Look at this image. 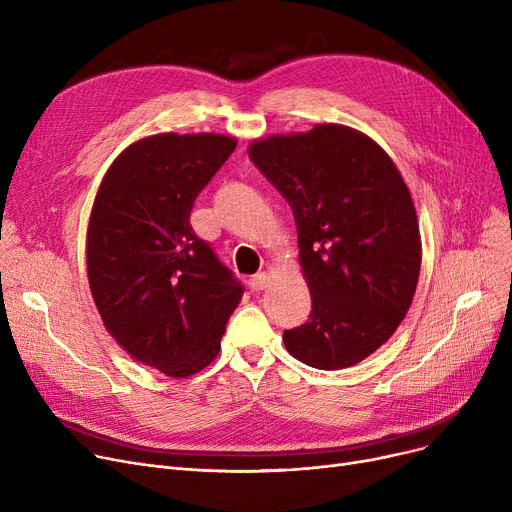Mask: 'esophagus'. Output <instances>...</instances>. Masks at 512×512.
Segmentation results:
<instances>
[{"mask_svg":"<svg viewBox=\"0 0 512 512\" xmlns=\"http://www.w3.org/2000/svg\"><path fill=\"white\" fill-rule=\"evenodd\" d=\"M267 284H270V278H267L265 272H259V274H255V276L249 280V286H251V290H255V292L267 288Z\"/></svg>","mask_w":512,"mask_h":512,"instance_id":"esophagus-1","label":"esophagus"}]
</instances>
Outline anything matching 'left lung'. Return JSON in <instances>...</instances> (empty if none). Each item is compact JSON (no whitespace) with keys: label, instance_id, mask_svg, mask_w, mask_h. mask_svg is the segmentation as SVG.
<instances>
[{"label":"left lung","instance_id":"1","mask_svg":"<svg viewBox=\"0 0 512 512\" xmlns=\"http://www.w3.org/2000/svg\"><path fill=\"white\" fill-rule=\"evenodd\" d=\"M249 157L288 201L311 315L286 351L317 369L369 357L411 307L421 267L415 205L388 153L342 124L255 141Z\"/></svg>","mask_w":512,"mask_h":512}]
</instances>
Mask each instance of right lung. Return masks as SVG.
Returning <instances> with one entry per match:
<instances>
[{"instance_id":"obj_1","label":"right lung","mask_w":512,"mask_h":512,"mask_svg":"<svg viewBox=\"0 0 512 512\" xmlns=\"http://www.w3.org/2000/svg\"><path fill=\"white\" fill-rule=\"evenodd\" d=\"M236 147L224 134L164 132L126 147L87 230L93 301L124 351L172 378L220 353L242 284L191 226L195 199Z\"/></svg>"}]
</instances>
